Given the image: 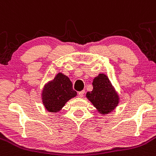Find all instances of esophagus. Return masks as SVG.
<instances>
[{
    "instance_id": "34e87169",
    "label": "esophagus",
    "mask_w": 156,
    "mask_h": 156,
    "mask_svg": "<svg viewBox=\"0 0 156 156\" xmlns=\"http://www.w3.org/2000/svg\"><path fill=\"white\" fill-rule=\"evenodd\" d=\"M84 93L85 92L84 91H81V92H79V93H78V97H80V98H81V97H83V94H84Z\"/></svg>"
}]
</instances>
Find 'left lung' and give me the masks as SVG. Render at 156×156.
Instances as JSON below:
<instances>
[{"label":"left lung","mask_w":156,"mask_h":156,"mask_svg":"<svg viewBox=\"0 0 156 156\" xmlns=\"http://www.w3.org/2000/svg\"><path fill=\"white\" fill-rule=\"evenodd\" d=\"M93 89L87 92V98L91 101L100 114H108L119 104V96L105 74H99L93 79Z\"/></svg>","instance_id":"obj_1"}]
</instances>
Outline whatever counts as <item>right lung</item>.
I'll return each mask as SVG.
<instances>
[{"label": "right lung", "mask_w": 156, "mask_h": 156, "mask_svg": "<svg viewBox=\"0 0 156 156\" xmlns=\"http://www.w3.org/2000/svg\"><path fill=\"white\" fill-rule=\"evenodd\" d=\"M76 96L77 93L73 90L69 78L60 73L44 87L42 99L47 111L56 113L62 109L69 100Z\"/></svg>", "instance_id": "add662e5"}]
</instances>
